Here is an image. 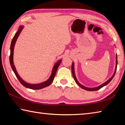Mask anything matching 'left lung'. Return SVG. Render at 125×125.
<instances>
[{
  "mask_svg": "<svg viewBox=\"0 0 125 125\" xmlns=\"http://www.w3.org/2000/svg\"><path fill=\"white\" fill-rule=\"evenodd\" d=\"M117 54H116V68H115V72H114L113 75L112 76V77L110 78V79L107 80V82H106L105 83H103V84H101V85L99 86H97V87L95 88H87V87H85V86H84L83 85H82V84H80L79 82H78V80L77 79V78H76L75 77V73H74V63L73 62L72 63V74H73V77L74 79L76 82V83H77L78 86H80V88H82V89H85L86 90H88V91H96V90H98L99 89H100L101 88H103V86H105L106 85H107V84H109L111 80L113 79V78L114 76L115 75V73H116V69H117Z\"/></svg>",
  "mask_w": 125,
  "mask_h": 125,
  "instance_id": "1",
  "label": "left lung"
}]
</instances>
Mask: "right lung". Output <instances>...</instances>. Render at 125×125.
<instances>
[{
    "label": "right lung",
    "instance_id": "1",
    "mask_svg": "<svg viewBox=\"0 0 125 125\" xmlns=\"http://www.w3.org/2000/svg\"><path fill=\"white\" fill-rule=\"evenodd\" d=\"M22 29H23L22 26H20L19 27V30H18V32L15 33V36L13 37V39H12V41H11V45H10V55L9 57V61H10V65H11V68L12 69V71H13V72H14L15 74L16 77H17V78H18V80H19L20 83L22 85H24L25 87H26L27 88L31 89H36V90L41 89H42L43 88L46 87V86H49L50 84L52 83L53 80L54 78L55 75H56L57 70L58 67L59 65H60V63H61V61H62V60H61L59 61H58V62L54 64L53 68L51 75L49 79H48L47 80H46V81L43 82V83H41L40 84H29V83H26V82L24 81V80H23L21 78H20V76L19 75L18 73H17L16 70L15 69V66H14V62H13V54H14L13 52H14V46H15V42L16 41V40H17V39H18L19 35H20V33L21 32V30H22Z\"/></svg>",
    "mask_w": 125,
    "mask_h": 125
}]
</instances>
